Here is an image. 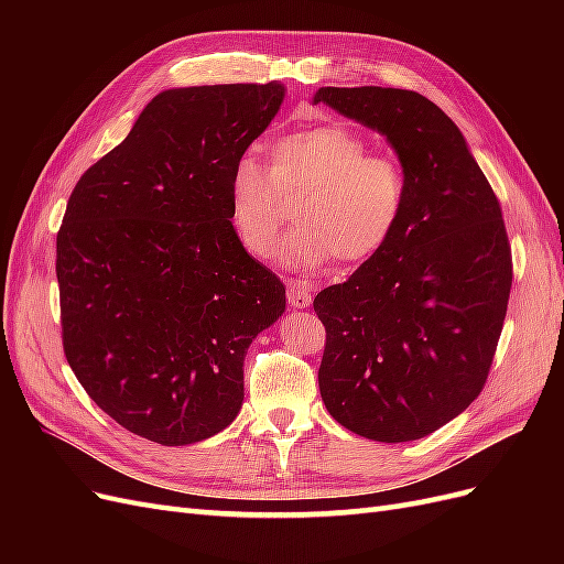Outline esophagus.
I'll return each mask as SVG.
<instances>
[{
	"label": "esophagus",
	"instance_id": "34e87169",
	"mask_svg": "<svg viewBox=\"0 0 564 564\" xmlns=\"http://www.w3.org/2000/svg\"><path fill=\"white\" fill-rule=\"evenodd\" d=\"M286 299H289V305H292V308H311V303H313L311 292L301 282H296V284L286 289Z\"/></svg>",
	"mask_w": 564,
	"mask_h": 564
}]
</instances>
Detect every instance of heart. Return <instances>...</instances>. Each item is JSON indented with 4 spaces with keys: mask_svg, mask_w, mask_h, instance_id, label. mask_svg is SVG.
Here are the masks:
<instances>
[{
    "mask_svg": "<svg viewBox=\"0 0 564 564\" xmlns=\"http://www.w3.org/2000/svg\"><path fill=\"white\" fill-rule=\"evenodd\" d=\"M369 141L344 124H315L286 133L270 148V172L251 152L232 164L228 216L240 247L265 259L284 224L280 195L294 197L299 226L278 251L282 265L317 270L377 256L398 232L409 183L392 155L369 152Z\"/></svg>",
    "mask_w": 564,
    "mask_h": 564,
    "instance_id": "1",
    "label": "heart"
}]
</instances>
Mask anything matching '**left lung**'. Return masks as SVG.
Returning <instances> with one entry per match:
<instances>
[{
    "mask_svg": "<svg viewBox=\"0 0 564 564\" xmlns=\"http://www.w3.org/2000/svg\"><path fill=\"white\" fill-rule=\"evenodd\" d=\"M313 104L386 135L409 183L392 240L313 301L327 329L319 395L357 435L419 440L487 381L513 284L501 204L464 133L425 96L322 87Z\"/></svg>",
    "mask_w": 564,
    "mask_h": 564,
    "instance_id": "8db88e82",
    "label": "left lung"
}]
</instances>
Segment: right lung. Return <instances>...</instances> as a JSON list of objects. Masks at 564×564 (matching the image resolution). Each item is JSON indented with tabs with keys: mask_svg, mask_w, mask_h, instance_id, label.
Wrapping results in <instances>:
<instances>
[{
	"mask_svg": "<svg viewBox=\"0 0 564 564\" xmlns=\"http://www.w3.org/2000/svg\"><path fill=\"white\" fill-rule=\"evenodd\" d=\"M282 100L278 82L166 89L67 199L56 237L67 365L110 419L158 445L228 429L251 340L284 313V284L228 216L232 164Z\"/></svg>",
	"mask_w": 564,
	"mask_h": 564,
	"instance_id": "obj_1",
	"label": "right lung"
}]
</instances>
